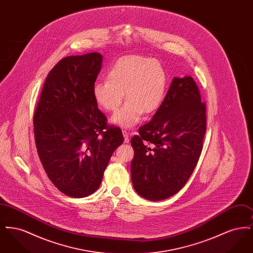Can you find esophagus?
<instances>
[{"instance_id":"esophagus-1","label":"esophagus","mask_w":253,"mask_h":253,"mask_svg":"<svg viewBox=\"0 0 253 253\" xmlns=\"http://www.w3.org/2000/svg\"><path fill=\"white\" fill-rule=\"evenodd\" d=\"M122 133H123V136H124V142L125 143H129V133L126 132V131H122Z\"/></svg>"}]
</instances>
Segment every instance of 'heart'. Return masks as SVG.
Here are the masks:
<instances>
[{
	"label": "heart",
	"instance_id": "heart-1",
	"mask_svg": "<svg viewBox=\"0 0 253 253\" xmlns=\"http://www.w3.org/2000/svg\"><path fill=\"white\" fill-rule=\"evenodd\" d=\"M167 74L157 60L128 55L117 60L108 70L107 80L96 83L92 95L99 108L115 111L124 98L127 101L112 118L111 122L130 129L143 113H154L161 105L167 88Z\"/></svg>",
	"mask_w": 253,
	"mask_h": 253
}]
</instances>
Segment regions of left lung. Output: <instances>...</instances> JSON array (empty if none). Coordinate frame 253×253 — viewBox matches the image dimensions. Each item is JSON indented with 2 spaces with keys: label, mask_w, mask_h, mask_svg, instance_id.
Returning <instances> with one entry per match:
<instances>
[{
  "label": "left lung",
  "mask_w": 253,
  "mask_h": 253,
  "mask_svg": "<svg viewBox=\"0 0 253 253\" xmlns=\"http://www.w3.org/2000/svg\"><path fill=\"white\" fill-rule=\"evenodd\" d=\"M206 127V105L193 78H173L153 119L131 139L135 192L151 201L178 193L198 162Z\"/></svg>",
  "instance_id": "left-lung-1"
}]
</instances>
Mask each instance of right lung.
Instances as JSON below:
<instances>
[{"label":"right lung","instance_id":"1","mask_svg":"<svg viewBox=\"0 0 253 253\" xmlns=\"http://www.w3.org/2000/svg\"><path fill=\"white\" fill-rule=\"evenodd\" d=\"M101 64L96 52L60 60L46 77L33 119L38 155L49 179L75 198L96 192L124 140L120 128H107L93 98Z\"/></svg>","mask_w":253,"mask_h":253}]
</instances>
